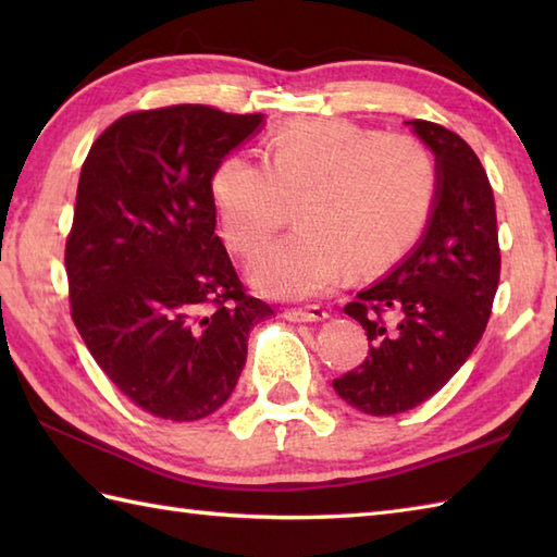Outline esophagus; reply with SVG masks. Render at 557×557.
<instances>
[{
    "label": "esophagus",
    "mask_w": 557,
    "mask_h": 557,
    "mask_svg": "<svg viewBox=\"0 0 557 557\" xmlns=\"http://www.w3.org/2000/svg\"><path fill=\"white\" fill-rule=\"evenodd\" d=\"M282 315L292 323H318V321H325L327 311L321 309V306H309V309H287Z\"/></svg>",
    "instance_id": "1"
}]
</instances>
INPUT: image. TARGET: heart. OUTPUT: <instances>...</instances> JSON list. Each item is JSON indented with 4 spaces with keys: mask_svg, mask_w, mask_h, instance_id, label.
Returning a JSON list of instances; mask_svg holds the SVG:
<instances>
[{
    "mask_svg": "<svg viewBox=\"0 0 557 557\" xmlns=\"http://www.w3.org/2000/svg\"><path fill=\"white\" fill-rule=\"evenodd\" d=\"M437 196L435 160L421 140L345 120H301L268 140V164L244 152L224 158L210 182L222 234L253 258L299 200L301 224L251 268L253 285L277 299L333 289L347 275L405 258L425 230Z\"/></svg>",
    "mask_w": 557,
    "mask_h": 557,
    "instance_id": "1",
    "label": "heart"
}]
</instances>
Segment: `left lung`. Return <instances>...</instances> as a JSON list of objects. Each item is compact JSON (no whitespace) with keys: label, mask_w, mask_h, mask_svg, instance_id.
Masks as SVG:
<instances>
[{"label":"left lung","mask_w":557,"mask_h":557,"mask_svg":"<svg viewBox=\"0 0 557 557\" xmlns=\"http://www.w3.org/2000/svg\"><path fill=\"white\" fill-rule=\"evenodd\" d=\"M407 124L435 156V206L411 253L345 306L366 330L369 357L333 381L371 417L419 407L465 366L500 280L493 188L476 152L441 124Z\"/></svg>","instance_id":"1"}]
</instances>
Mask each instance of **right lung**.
Segmentation results:
<instances>
[{
  "mask_svg": "<svg viewBox=\"0 0 557 557\" xmlns=\"http://www.w3.org/2000/svg\"><path fill=\"white\" fill-rule=\"evenodd\" d=\"M260 124L208 104L132 112L81 168L64 253L71 318L104 375L152 417L218 411L248 333L272 315L236 275L210 198L218 164Z\"/></svg>",
  "mask_w": 557,
  "mask_h": 557,
  "instance_id": "right-lung-1",
  "label": "right lung"
}]
</instances>
